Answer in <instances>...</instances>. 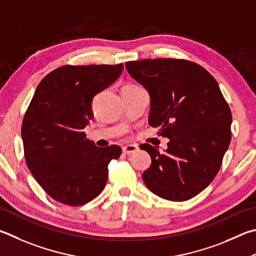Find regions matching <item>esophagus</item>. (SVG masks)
I'll use <instances>...</instances> for the list:
<instances>
[{
  "mask_svg": "<svg viewBox=\"0 0 256 256\" xmlns=\"http://www.w3.org/2000/svg\"><path fill=\"white\" fill-rule=\"evenodd\" d=\"M138 148V146H136V144H130V146H123L122 151H123L124 154L128 156V154H132V153H134V152H136Z\"/></svg>",
  "mask_w": 256,
  "mask_h": 256,
  "instance_id": "obj_1",
  "label": "esophagus"
}]
</instances>
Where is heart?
Wrapping results in <instances>:
<instances>
[{
	"label": "heart",
	"mask_w": 256,
	"mask_h": 256,
	"mask_svg": "<svg viewBox=\"0 0 256 256\" xmlns=\"http://www.w3.org/2000/svg\"><path fill=\"white\" fill-rule=\"evenodd\" d=\"M128 86H134V85H128Z\"/></svg>",
	"instance_id": "heart-1"
}]
</instances>
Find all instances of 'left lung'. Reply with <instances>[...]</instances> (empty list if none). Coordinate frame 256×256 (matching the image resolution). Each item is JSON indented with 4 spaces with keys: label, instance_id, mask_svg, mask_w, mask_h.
Masks as SVG:
<instances>
[{
    "label": "left lung",
    "instance_id": "1",
    "mask_svg": "<svg viewBox=\"0 0 256 256\" xmlns=\"http://www.w3.org/2000/svg\"><path fill=\"white\" fill-rule=\"evenodd\" d=\"M148 90V124L169 138L168 148L143 144L151 156L142 178L153 194L184 202L215 178L230 143L232 114L217 82L205 68L184 59H146L125 64Z\"/></svg>",
    "mask_w": 256,
    "mask_h": 256
}]
</instances>
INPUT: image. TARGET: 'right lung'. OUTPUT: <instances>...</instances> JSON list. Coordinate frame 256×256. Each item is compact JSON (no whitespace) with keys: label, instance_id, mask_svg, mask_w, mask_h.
I'll list each match as a JSON object with an SVG mask.
<instances>
[{"label":"right lung","instance_id":"obj_1","mask_svg":"<svg viewBox=\"0 0 256 256\" xmlns=\"http://www.w3.org/2000/svg\"><path fill=\"white\" fill-rule=\"evenodd\" d=\"M123 64L62 66L49 72L32 97L22 122L26 166L51 198L80 206L103 192L118 146L98 148L84 128L94 118V96L120 76Z\"/></svg>","mask_w":256,"mask_h":256}]
</instances>
